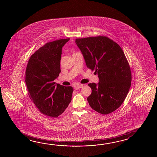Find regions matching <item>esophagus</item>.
<instances>
[{
	"label": "esophagus",
	"mask_w": 157,
	"mask_h": 157,
	"mask_svg": "<svg viewBox=\"0 0 157 157\" xmlns=\"http://www.w3.org/2000/svg\"><path fill=\"white\" fill-rule=\"evenodd\" d=\"M83 86V84H78V85H76L75 87L76 89H80V88H81Z\"/></svg>",
	"instance_id": "obj_1"
}]
</instances>
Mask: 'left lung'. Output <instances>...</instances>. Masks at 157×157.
Instances as JSON below:
<instances>
[{
  "label": "left lung",
  "mask_w": 157,
  "mask_h": 157,
  "mask_svg": "<svg viewBox=\"0 0 157 157\" xmlns=\"http://www.w3.org/2000/svg\"><path fill=\"white\" fill-rule=\"evenodd\" d=\"M87 68L95 70L98 83L88 85L92 92L87 101L94 110L108 114L123 103L130 88L131 73L120 46L106 36L76 39Z\"/></svg>",
  "instance_id": "obj_1"
}]
</instances>
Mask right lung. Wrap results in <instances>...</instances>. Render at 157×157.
Masks as SVG:
<instances>
[{"mask_svg": "<svg viewBox=\"0 0 157 157\" xmlns=\"http://www.w3.org/2000/svg\"><path fill=\"white\" fill-rule=\"evenodd\" d=\"M70 39L47 43L31 56L25 82L31 100L42 113L58 117L71 101L73 87L54 81L60 72L62 49Z\"/></svg>", "mask_w": 157, "mask_h": 157, "instance_id": "right-lung-1", "label": "right lung"}]
</instances>
